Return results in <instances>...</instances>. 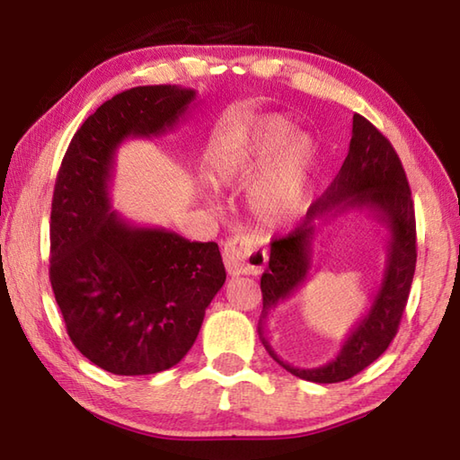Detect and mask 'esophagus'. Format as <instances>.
Here are the masks:
<instances>
[{
    "label": "esophagus",
    "mask_w": 460,
    "mask_h": 460,
    "mask_svg": "<svg viewBox=\"0 0 460 460\" xmlns=\"http://www.w3.org/2000/svg\"><path fill=\"white\" fill-rule=\"evenodd\" d=\"M269 261L265 249L245 235L231 237L223 247V262L231 277L261 275Z\"/></svg>",
    "instance_id": "1"
}]
</instances>
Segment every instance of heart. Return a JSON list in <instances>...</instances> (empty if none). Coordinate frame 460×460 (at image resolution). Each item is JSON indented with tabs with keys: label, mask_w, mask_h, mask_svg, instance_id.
I'll return each instance as SVG.
<instances>
[{
	"label": "heart",
	"mask_w": 460,
	"mask_h": 460,
	"mask_svg": "<svg viewBox=\"0 0 460 460\" xmlns=\"http://www.w3.org/2000/svg\"><path fill=\"white\" fill-rule=\"evenodd\" d=\"M316 144L279 116H262L231 136L211 164V180L223 188L245 185L252 215L265 225L296 221L310 203V170Z\"/></svg>",
	"instance_id": "b5f03b06"
}]
</instances>
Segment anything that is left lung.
<instances>
[{
	"mask_svg": "<svg viewBox=\"0 0 460 460\" xmlns=\"http://www.w3.org/2000/svg\"><path fill=\"white\" fill-rule=\"evenodd\" d=\"M349 208L367 210L388 229L385 275L370 310L350 331L334 360L320 368L290 367L271 349L264 332L266 318L307 279L311 243L321 225ZM415 262V208L402 160L374 124L354 114L349 150L334 181L310 205L305 223L287 237L270 243L269 269L261 277L262 312L257 332L262 346L277 364L300 379L338 384L354 377L374 364L395 338L413 282Z\"/></svg>",
	"mask_w": 460,
	"mask_h": 460,
	"instance_id": "obj_1",
	"label": "left lung"
}]
</instances>
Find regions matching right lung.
I'll list each match as a JSON object with an SVG mask.
<instances>
[{"label":"right lung","instance_id":"right-lung-1","mask_svg":"<svg viewBox=\"0 0 460 460\" xmlns=\"http://www.w3.org/2000/svg\"><path fill=\"white\" fill-rule=\"evenodd\" d=\"M193 89L136 86L73 136L51 205V287L75 348L114 376H148L188 354L225 282L217 243L140 227L112 211L114 155L128 138L172 132Z\"/></svg>","mask_w":460,"mask_h":460}]
</instances>
